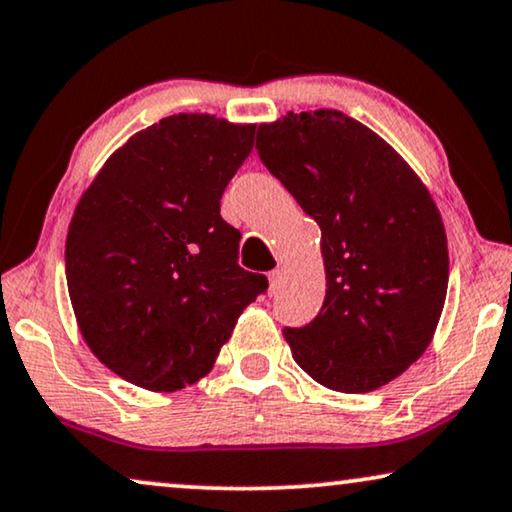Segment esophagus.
<instances>
[{
    "label": "esophagus",
    "mask_w": 512,
    "mask_h": 512,
    "mask_svg": "<svg viewBox=\"0 0 512 512\" xmlns=\"http://www.w3.org/2000/svg\"><path fill=\"white\" fill-rule=\"evenodd\" d=\"M268 279H270V293H277L279 291V284H282V272L272 270L270 275H268Z\"/></svg>",
    "instance_id": "34e87169"
}]
</instances>
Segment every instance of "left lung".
I'll return each instance as SVG.
<instances>
[{"mask_svg":"<svg viewBox=\"0 0 512 512\" xmlns=\"http://www.w3.org/2000/svg\"><path fill=\"white\" fill-rule=\"evenodd\" d=\"M258 158L321 228L326 298L303 328H284L312 380L366 394L426 352L445 305L450 258L440 212L412 167L335 109L265 123Z\"/></svg>","mask_w":512,"mask_h":512,"instance_id":"left-lung-1","label":"left lung"}]
</instances>
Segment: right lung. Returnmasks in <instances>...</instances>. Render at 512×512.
I'll use <instances>...</instances> for the list:
<instances>
[{
    "label": "right lung",
    "instance_id": "obj_1",
    "mask_svg": "<svg viewBox=\"0 0 512 512\" xmlns=\"http://www.w3.org/2000/svg\"><path fill=\"white\" fill-rule=\"evenodd\" d=\"M256 125L177 114L132 135L81 195L69 223L67 289L90 352L149 391L212 370L268 279L237 265L240 230L221 195Z\"/></svg>",
    "mask_w": 512,
    "mask_h": 512
}]
</instances>
